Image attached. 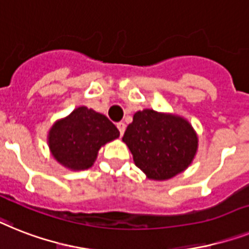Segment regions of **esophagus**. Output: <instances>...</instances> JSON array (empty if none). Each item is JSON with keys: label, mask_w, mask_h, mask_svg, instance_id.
Instances as JSON below:
<instances>
[{"label": "esophagus", "mask_w": 249, "mask_h": 249, "mask_svg": "<svg viewBox=\"0 0 249 249\" xmlns=\"http://www.w3.org/2000/svg\"><path fill=\"white\" fill-rule=\"evenodd\" d=\"M116 126H118L119 131H120V135L124 134V131H125V124H124V123H118V125H116Z\"/></svg>", "instance_id": "34e87169"}]
</instances>
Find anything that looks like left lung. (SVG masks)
<instances>
[{
	"label": "left lung",
	"instance_id": "obj_1",
	"mask_svg": "<svg viewBox=\"0 0 249 249\" xmlns=\"http://www.w3.org/2000/svg\"><path fill=\"white\" fill-rule=\"evenodd\" d=\"M123 142L135 166L153 180H167L185 170L198 148L197 134L185 119L149 108L135 112Z\"/></svg>",
	"mask_w": 249,
	"mask_h": 249
}]
</instances>
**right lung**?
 <instances>
[{
	"instance_id": "1",
	"label": "right lung",
	"mask_w": 249,
	"mask_h": 249,
	"mask_svg": "<svg viewBox=\"0 0 249 249\" xmlns=\"http://www.w3.org/2000/svg\"><path fill=\"white\" fill-rule=\"evenodd\" d=\"M118 128L105 115L80 106L66 118L57 120L48 133L52 156L70 170H87L106 143L119 138Z\"/></svg>"
}]
</instances>
